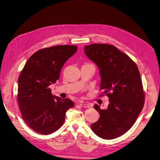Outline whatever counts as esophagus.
<instances>
[{"label": "esophagus", "instance_id": "34e87169", "mask_svg": "<svg viewBox=\"0 0 160 160\" xmlns=\"http://www.w3.org/2000/svg\"><path fill=\"white\" fill-rule=\"evenodd\" d=\"M80 105L82 107L85 108H89V107H90V105H89L88 103H86H86H85V102L80 103Z\"/></svg>", "mask_w": 160, "mask_h": 160}]
</instances>
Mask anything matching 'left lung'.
<instances>
[{"label": "left lung", "instance_id": "1", "mask_svg": "<svg viewBox=\"0 0 160 160\" xmlns=\"http://www.w3.org/2000/svg\"><path fill=\"white\" fill-rule=\"evenodd\" d=\"M86 56L100 69L101 95L110 100L104 110L98 104V121L91 128L105 139L118 138L129 130L145 103V93L138 67L132 59L112 45L95 43L85 46Z\"/></svg>", "mask_w": 160, "mask_h": 160}]
</instances>
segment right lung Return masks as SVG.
<instances>
[{
    "mask_svg": "<svg viewBox=\"0 0 160 160\" xmlns=\"http://www.w3.org/2000/svg\"><path fill=\"white\" fill-rule=\"evenodd\" d=\"M76 45H58L36 52L18 78V101L22 118L39 133L48 135L63 125L65 113L74 103L54 96L49 86L60 78L62 67L77 51Z\"/></svg>",
    "mask_w": 160,
    "mask_h": 160,
    "instance_id": "1",
    "label": "right lung"
}]
</instances>
